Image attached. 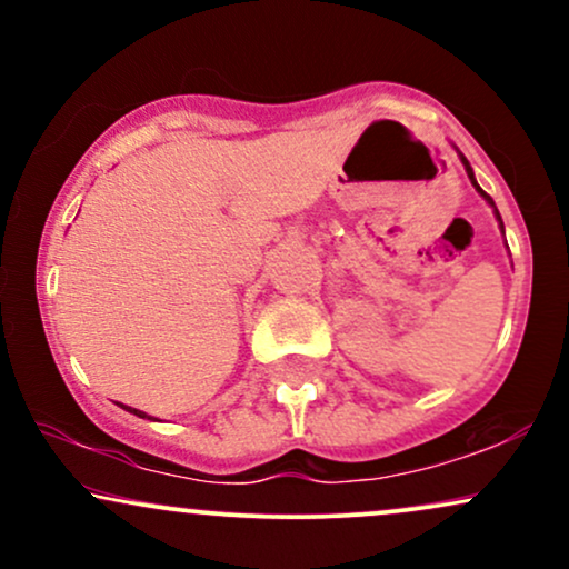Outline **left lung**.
I'll list each match as a JSON object with an SVG mask.
<instances>
[{
  "instance_id": "1",
  "label": "left lung",
  "mask_w": 569,
  "mask_h": 569,
  "mask_svg": "<svg viewBox=\"0 0 569 569\" xmlns=\"http://www.w3.org/2000/svg\"><path fill=\"white\" fill-rule=\"evenodd\" d=\"M462 166H466V171H468V176H471V181H473V187H476V189H479V192H481V194H485V198H487V200H489V202H492V198H489V194H487V192H485V189H481V187H479V184H476V179H473V171H471V166H468V160H466V158H462ZM492 206H495V202H492ZM495 213H498V211H495ZM498 219H500V213H498ZM500 227H502V221H500Z\"/></svg>"
}]
</instances>
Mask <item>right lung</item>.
I'll return each instance as SVG.
<instances>
[{
	"label": "right lung",
	"instance_id": "add662e5",
	"mask_svg": "<svg viewBox=\"0 0 569 569\" xmlns=\"http://www.w3.org/2000/svg\"><path fill=\"white\" fill-rule=\"evenodd\" d=\"M128 411H133V415H139V417H147V415H143V411H139V409H130V407H126Z\"/></svg>",
	"mask_w": 569,
	"mask_h": 569
}]
</instances>
